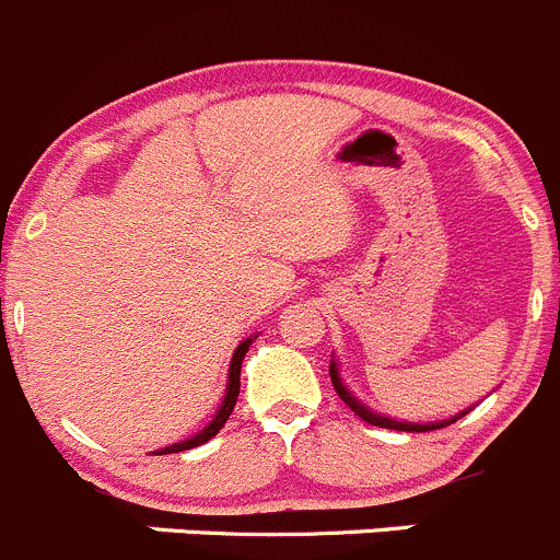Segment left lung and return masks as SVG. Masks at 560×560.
<instances>
[{
    "label": "left lung",
    "instance_id": "left-lung-1",
    "mask_svg": "<svg viewBox=\"0 0 560 560\" xmlns=\"http://www.w3.org/2000/svg\"><path fill=\"white\" fill-rule=\"evenodd\" d=\"M330 383H334L336 394L341 396V401H345V405L350 407V410L355 412V416H361L363 421H366V424L383 427V430L432 432V430H441V427L454 424L457 418L468 416V412L474 410V407H468V410L457 412V416H452V418H443V421H399V418H390V416H385V412H377V410H374V407H369L366 401H361L355 394H352L350 388H347L345 377H341V363H339V358H336V355H330Z\"/></svg>",
    "mask_w": 560,
    "mask_h": 560
}]
</instances>
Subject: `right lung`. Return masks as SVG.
Returning a JSON list of instances; mask_svg holds the SVG:
<instances>
[{
  "mask_svg": "<svg viewBox=\"0 0 560 560\" xmlns=\"http://www.w3.org/2000/svg\"><path fill=\"white\" fill-rule=\"evenodd\" d=\"M254 339H257V336H248V339H243L241 345L235 347V352H232L230 374H226V394H224V399H221V405H219V410H215V416L210 418V424H208V427H202V430H199L197 435L186 438V441L172 443V446L159 448V452H153V454H177V452H188V448L202 446V443H208L210 438L219 435L221 427L226 424V418H230V416H232V410H235L237 394H241V366H243V358H246L248 347H252V341H254Z\"/></svg>",
  "mask_w": 560,
  "mask_h": 560,
  "instance_id": "obj_1",
  "label": "right lung"
}]
</instances>
